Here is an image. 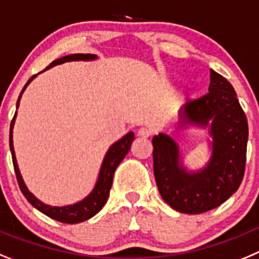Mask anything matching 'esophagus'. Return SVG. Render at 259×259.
<instances>
[{
    "label": "esophagus",
    "mask_w": 259,
    "mask_h": 259,
    "mask_svg": "<svg viewBox=\"0 0 259 259\" xmlns=\"http://www.w3.org/2000/svg\"><path fill=\"white\" fill-rule=\"evenodd\" d=\"M151 135V130L147 129V127H141V129L138 130V137H141V138H150Z\"/></svg>",
    "instance_id": "esophagus-1"
}]
</instances>
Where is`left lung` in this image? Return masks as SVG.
Segmentation results:
<instances>
[{
    "label": "left lung",
    "mask_w": 259,
    "mask_h": 259,
    "mask_svg": "<svg viewBox=\"0 0 259 259\" xmlns=\"http://www.w3.org/2000/svg\"><path fill=\"white\" fill-rule=\"evenodd\" d=\"M179 116L178 127L208 130V161L190 169L178 143L169 134L158 133L152 138L153 173L169 206L181 213L200 214L220 206L243 181L248 121L231 83L213 69L208 94L187 102Z\"/></svg>",
    "instance_id": "obj_1"
}]
</instances>
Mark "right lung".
Wrapping results in <instances>:
<instances>
[{
  "label": "right lung",
  "instance_id": "obj_1",
  "mask_svg": "<svg viewBox=\"0 0 259 259\" xmlns=\"http://www.w3.org/2000/svg\"><path fill=\"white\" fill-rule=\"evenodd\" d=\"M97 59L98 57L95 54H69V55H66V57L54 60V62L51 63L49 67H46V69H44L42 72L48 71V69H50L51 67L59 66V64H63V63H67V62H93V60H97ZM42 72H39V73H42ZM39 73L32 76V77L28 80V82L24 85L19 98H18V102H16V109L19 108L20 98H22L24 90L27 89V86L29 85V83H31ZM15 118H16V112L15 115H14V118L13 121H11V125H10V151H11V156H13V164H14V169H15L16 178H18V183H19V187L20 190H22L23 195L25 196V199L31 202L37 210H39L41 213L45 214V215L50 217V218H53V220L58 221V222L80 223V222H83V221L90 220L92 217H94L98 211L103 208L107 199H108L109 190H111V186H112L115 170L116 167L118 166V164L124 160L126 153L129 152L132 142L134 141V133L129 132L126 135H124L122 138L118 139L117 142H115L112 146L109 147L106 156H104L103 161H102L97 182H95L94 187H93V190L90 191V193L88 195V196H85L82 200H80V201L74 202V204L64 205V206H51V205L45 204V202H42L41 200L37 199L33 193L28 190L27 185L24 183V179H23L22 174H20L19 166H18V161H16V157H15V151H14V141H13V129H14V124H15Z\"/></svg>",
  "mask_w": 259,
  "mask_h": 259
}]
</instances>
